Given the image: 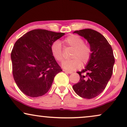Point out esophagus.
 I'll return each instance as SVG.
<instances>
[{
	"mask_svg": "<svg viewBox=\"0 0 127 127\" xmlns=\"http://www.w3.org/2000/svg\"><path fill=\"white\" fill-rule=\"evenodd\" d=\"M63 70H64V71L65 72H66V73H69V74H70V73H73V72H71V71H69V70H65V69H64Z\"/></svg>",
	"mask_w": 127,
	"mask_h": 127,
	"instance_id": "34e87169",
	"label": "esophagus"
}]
</instances>
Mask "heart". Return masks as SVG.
Returning a JSON list of instances; mask_svg holds the SVG:
<instances>
[{"label": "heart", "mask_w": 127, "mask_h": 127, "mask_svg": "<svg viewBox=\"0 0 127 127\" xmlns=\"http://www.w3.org/2000/svg\"><path fill=\"white\" fill-rule=\"evenodd\" d=\"M66 45L74 48L70 60L65 61L62 65L64 69L69 70H73L79 68L82 63L86 64L89 61L92 55V49L84 40L79 35L72 34L64 39ZM52 57L58 62L64 60L63 49L60 41L57 40L52 42L50 47Z\"/></svg>", "instance_id": "heart-1"}]
</instances>
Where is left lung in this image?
Masks as SVG:
<instances>
[{"label": "left lung", "mask_w": 127, "mask_h": 127, "mask_svg": "<svg viewBox=\"0 0 127 127\" xmlns=\"http://www.w3.org/2000/svg\"><path fill=\"white\" fill-rule=\"evenodd\" d=\"M73 33L87 39L92 55L85 68L77 72L80 80L73 86V89L81 97L90 99L105 89L111 78L115 62L113 49L106 38L94 30L83 29Z\"/></svg>", "instance_id": "8db88e82"}]
</instances>
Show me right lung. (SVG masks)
Returning <instances> with one entry per match:
<instances>
[{"label": "right lung", "instance_id": "right-lung-1", "mask_svg": "<svg viewBox=\"0 0 127 127\" xmlns=\"http://www.w3.org/2000/svg\"><path fill=\"white\" fill-rule=\"evenodd\" d=\"M65 33L31 30L20 38L11 52L13 78L20 90L31 97L42 96L51 87L61 67L52 57V42Z\"/></svg>", "mask_w": 127, "mask_h": 127}]
</instances>
